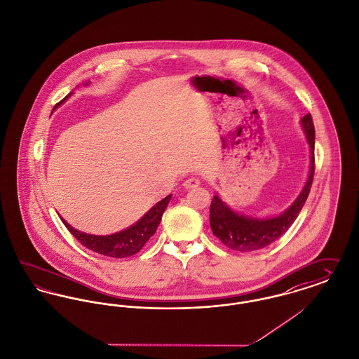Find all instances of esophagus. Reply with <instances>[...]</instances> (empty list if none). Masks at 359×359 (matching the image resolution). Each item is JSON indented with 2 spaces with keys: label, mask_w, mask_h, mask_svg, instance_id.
<instances>
[{
  "label": "esophagus",
  "mask_w": 359,
  "mask_h": 359,
  "mask_svg": "<svg viewBox=\"0 0 359 359\" xmlns=\"http://www.w3.org/2000/svg\"><path fill=\"white\" fill-rule=\"evenodd\" d=\"M198 185H200V180H197V178H194V177H191V178L185 180V182H184V188H187V189L196 188V187H198Z\"/></svg>",
  "instance_id": "34e87169"
}]
</instances>
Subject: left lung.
<instances>
[{
  "instance_id": "left-lung-1",
  "label": "left lung",
  "mask_w": 359,
  "mask_h": 359,
  "mask_svg": "<svg viewBox=\"0 0 359 359\" xmlns=\"http://www.w3.org/2000/svg\"><path fill=\"white\" fill-rule=\"evenodd\" d=\"M302 128L306 133L308 143L311 145V174L308 182L292 203V205L282 215L269 219H256L249 216L238 215L231 211L219 196H214L210 207V223L214 236L222 241L227 248L238 252H252L263 249L273 241L282 237L288 227L299 215L311 191L314 177V125L311 114H306L302 120Z\"/></svg>"
}]
</instances>
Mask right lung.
<instances>
[{"label":"right lung","instance_id":"add662e5","mask_svg":"<svg viewBox=\"0 0 359 359\" xmlns=\"http://www.w3.org/2000/svg\"><path fill=\"white\" fill-rule=\"evenodd\" d=\"M170 198H171V194H168V197H165L162 201H159L156 205H154L133 226L128 227L126 230H122L120 233L111 234V236H93V234L80 233L71 227L64 219H61V220L65 224V227L71 231L73 237L77 239L83 246L88 248L90 250L96 252L99 255L107 256V257L125 259V257L133 256L137 252H140L142 248L145 245V242L155 234V231L162 220V215L168 207Z\"/></svg>","mask_w":359,"mask_h":359}]
</instances>
